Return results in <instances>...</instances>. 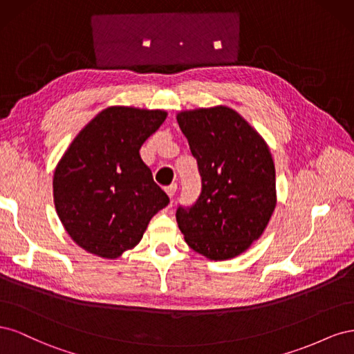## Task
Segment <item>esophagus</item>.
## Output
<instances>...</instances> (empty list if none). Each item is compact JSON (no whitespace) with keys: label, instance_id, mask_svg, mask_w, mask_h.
<instances>
[{"label":"esophagus","instance_id":"1","mask_svg":"<svg viewBox=\"0 0 354 354\" xmlns=\"http://www.w3.org/2000/svg\"><path fill=\"white\" fill-rule=\"evenodd\" d=\"M176 192H177V185H171V186H168V187L165 189V194L168 195V198H169V199H173V198H174Z\"/></svg>","mask_w":354,"mask_h":354}]
</instances>
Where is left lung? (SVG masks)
Wrapping results in <instances>:
<instances>
[{"label":"left lung","instance_id":"obj_1","mask_svg":"<svg viewBox=\"0 0 354 354\" xmlns=\"http://www.w3.org/2000/svg\"><path fill=\"white\" fill-rule=\"evenodd\" d=\"M202 192L176 218L185 241L208 260H230L260 239L276 208L274 162L264 138L229 106L177 113Z\"/></svg>","mask_w":354,"mask_h":354}]
</instances>
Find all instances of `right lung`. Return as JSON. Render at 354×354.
Listing matches in <instances>:
<instances>
[{"instance_id": "right-lung-1", "label": "right lung", "mask_w": 354, "mask_h": 354, "mask_svg": "<svg viewBox=\"0 0 354 354\" xmlns=\"http://www.w3.org/2000/svg\"><path fill=\"white\" fill-rule=\"evenodd\" d=\"M167 112L109 106L73 138L53 176L57 216L87 252L115 260L142 241L168 196L142 160L140 147Z\"/></svg>"}]
</instances>
